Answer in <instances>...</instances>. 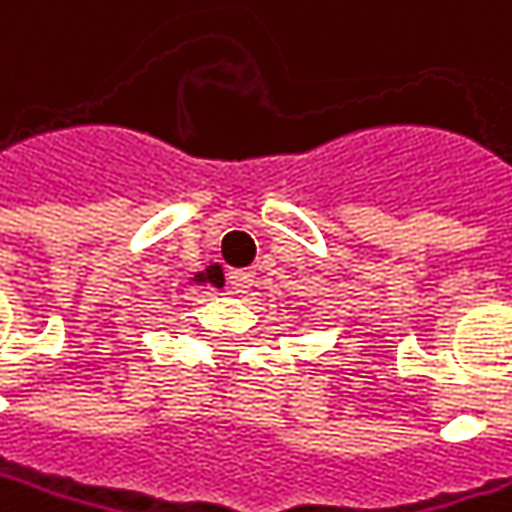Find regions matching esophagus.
<instances>
[{
  "mask_svg": "<svg viewBox=\"0 0 512 512\" xmlns=\"http://www.w3.org/2000/svg\"><path fill=\"white\" fill-rule=\"evenodd\" d=\"M229 286L235 294H249L255 286V272L252 269H240V272L229 274Z\"/></svg>",
  "mask_w": 512,
  "mask_h": 512,
  "instance_id": "34e87169",
  "label": "esophagus"
}]
</instances>
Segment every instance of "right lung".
Listing matches in <instances>:
<instances>
[{"label":"right lung","instance_id":"obj_1","mask_svg":"<svg viewBox=\"0 0 512 512\" xmlns=\"http://www.w3.org/2000/svg\"><path fill=\"white\" fill-rule=\"evenodd\" d=\"M206 280H212V283H218V286H221L223 272H221V269H218V266H212V269L206 272Z\"/></svg>","mask_w":512,"mask_h":512}]
</instances>
